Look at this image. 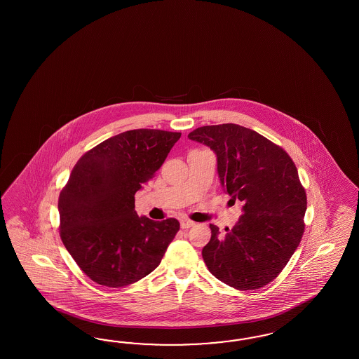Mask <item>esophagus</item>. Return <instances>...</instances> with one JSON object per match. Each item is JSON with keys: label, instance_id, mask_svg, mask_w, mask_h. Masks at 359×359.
Masks as SVG:
<instances>
[{"label": "esophagus", "instance_id": "esophagus-1", "mask_svg": "<svg viewBox=\"0 0 359 359\" xmlns=\"http://www.w3.org/2000/svg\"><path fill=\"white\" fill-rule=\"evenodd\" d=\"M195 225L196 222L191 221V219H188V218H183V219L180 221V226H182V229L192 228V226H195Z\"/></svg>", "mask_w": 359, "mask_h": 359}]
</instances>
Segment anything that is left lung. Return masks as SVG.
Here are the masks:
<instances>
[{"mask_svg":"<svg viewBox=\"0 0 359 359\" xmlns=\"http://www.w3.org/2000/svg\"><path fill=\"white\" fill-rule=\"evenodd\" d=\"M217 155L224 191L243 203V215L203 249L218 280L246 291L272 282L285 267L304 233L306 195L294 161L280 146L236 123L203 126L188 134Z\"/></svg>","mask_w":359,"mask_h":359,"instance_id":"1","label":"left lung"}]
</instances>
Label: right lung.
Segmentation results:
<instances>
[{"label":"right lung","mask_w":359,"mask_h":359,"mask_svg":"<svg viewBox=\"0 0 359 359\" xmlns=\"http://www.w3.org/2000/svg\"><path fill=\"white\" fill-rule=\"evenodd\" d=\"M182 133L137 129L101 142L75 164L59 196L60 238L93 282L120 288L154 271L180 229L135 212L134 195L154 177Z\"/></svg>","instance_id":"add662e5"}]
</instances>
